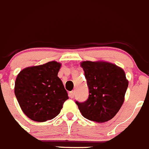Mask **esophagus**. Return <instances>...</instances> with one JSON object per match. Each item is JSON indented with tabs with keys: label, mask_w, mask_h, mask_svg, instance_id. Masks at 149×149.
<instances>
[{
	"label": "esophagus",
	"mask_w": 149,
	"mask_h": 149,
	"mask_svg": "<svg viewBox=\"0 0 149 149\" xmlns=\"http://www.w3.org/2000/svg\"><path fill=\"white\" fill-rule=\"evenodd\" d=\"M75 96V92L73 91H70V92L69 93V97L70 98H73Z\"/></svg>",
	"instance_id": "1"
}]
</instances>
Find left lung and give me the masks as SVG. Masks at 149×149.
Masks as SVG:
<instances>
[{
  "label": "left lung",
  "instance_id": "obj_1",
  "mask_svg": "<svg viewBox=\"0 0 149 149\" xmlns=\"http://www.w3.org/2000/svg\"><path fill=\"white\" fill-rule=\"evenodd\" d=\"M81 67L85 72L89 88L86 101H76L82 116L95 122L112 119L125 101L128 87L125 71L116 64L106 61H83Z\"/></svg>",
  "mask_w": 149,
  "mask_h": 149
}]
</instances>
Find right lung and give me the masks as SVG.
Returning a JSON list of instances; mask_svg holds the SVG:
<instances>
[{"mask_svg":"<svg viewBox=\"0 0 149 149\" xmlns=\"http://www.w3.org/2000/svg\"><path fill=\"white\" fill-rule=\"evenodd\" d=\"M61 64L49 61L20 71L15 82V95L22 110L34 121L56 117L68 94L58 73Z\"/></svg>","mask_w":149,"mask_h":149,"instance_id":"1","label":"right lung"}]
</instances>
